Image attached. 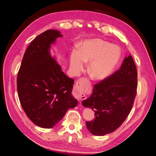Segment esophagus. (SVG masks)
<instances>
[{
    "label": "esophagus",
    "instance_id": "34e87169",
    "mask_svg": "<svg viewBox=\"0 0 156 156\" xmlns=\"http://www.w3.org/2000/svg\"><path fill=\"white\" fill-rule=\"evenodd\" d=\"M85 81L86 80L82 78L79 79L76 83V85L75 86V97L79 101L84 100L86 98L84 94L82 92V90L84 88V85H85Z\"/></svg>",
    "mask_w": 156,
    "mask_h": 156
}]
</instances>
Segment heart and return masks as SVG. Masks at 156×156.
Masks as SVG:
<instances>
[{
    "mask_svg": "<svg viewBox=\"0 0 156 156\" xmlns=\"http://www.w3.org/2000/svg\"><path fill=\"white\" fill-rule=\"evenodd\" d=\"M120 56L119 49L116 45L100 39L87 40L81 49L77 48L72 51L71 68L73 73L78 74L82 72L86 62H90L89 73L94 79L102 80L111 73Z\"/></svg>",
    "mask_w": 156,
    "mask_h": 156,
    "instance_id": "b5f03b06",
    "label": "heart"
}]
</instances>
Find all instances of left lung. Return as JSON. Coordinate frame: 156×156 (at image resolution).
<instances>
[{
    "label": "left lung",
    "instance_id": "1",
    "mask_svg": "<svg viewBox=\"0 0 156 156\" xmlns=\"http://www.w3.org/2000/svg\"><path fill=\"white\" fill-rule=\"evenodd\" d=\"M137 87V72L131 55L120 68L94 87L91 96L82 101L95 112V119L86 122L92 135L111 133L123 123L133 105Z\"/></svg>",
    "mask_w": 156,
    "mask_h": 156
}]
</instances>
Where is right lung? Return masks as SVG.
Wrapping results in <instances>:
<instances>
[{"mask_svg":"<svg viewBox=\"0 0 156 156\" xmlns=\"http://www.w3.org/2000/svg\"><path fill=\"white\" fill-rule=\"evenodd\" d=\"M62 37L60 31L48 30L37 36L23 56L17 79L21 105L36 126L52 128L78 101L72 95L74 80L62 71L51 45Z\"/></svg>","mask_w":156,"mask_h":156,"instance_id":"1","label":"right lung"}]
</instances>
